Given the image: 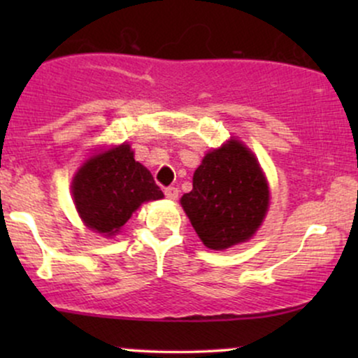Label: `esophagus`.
<instances>
[{"mask_svg": "<svg viewBox=\"0 0 358 358\" xmlns=\"http://www.w3.org/2000/svg\"><path fill=\"white\" fill-rule=\"evenodd\" d=\"M165 196L170 200H176L178 199V188H175V187L165 188Z\"/></svg>", "mask_w": 358, "mask_h": 358, "instance_id": "obj_1", "label": "esophagus"}]
</instances>
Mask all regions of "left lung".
<instances>
[{
  "label": "left lung",
  "mask_w": 358,
  "mask_h": 358,
  "mask_svg": "<svg viewBox=\"0 0 358 358\" xmlns=\"http://www.w3.org/2000/svg\"><path fill=\"white\" fill-rule=\"evenodd\" d=\"M180 202L203 244L220 250L257 231L268 212L269 190L254 155L231 139L205 156L193 173L192 192Z\"/></svg>",
  "instance_id": "left-lung-1"
}]
</instances>
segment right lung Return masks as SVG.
Instances as JSON below:
<instances>
[{"label":"right lung","mask_w":358,"mask_h":358,"mask_svg":"<svg viewBox=\"0 0 358 358\" xmlns=\"http://www.w3.org/2000/svg\"><path fill=\"white\" fill-rule=\"evenodd\" d=\"M129 145L96 155L72 182V195L82 220L99 234L113 236L148 200L163 199L153 175L134 159Z\"/></svg>","instance_id":"1"}]
</instances>
